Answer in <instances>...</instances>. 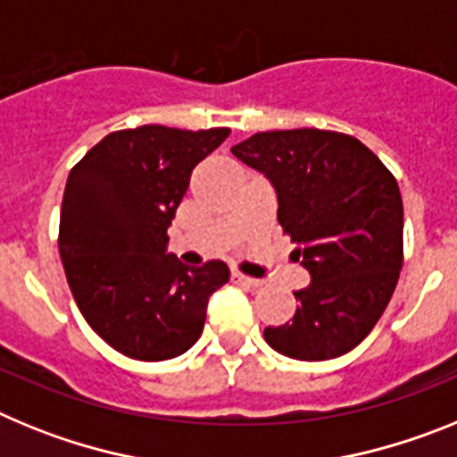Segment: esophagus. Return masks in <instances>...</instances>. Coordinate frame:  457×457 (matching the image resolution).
<instances>
[{"label": "esophagus", "instance_id": "obj_1", "mask_svg": "<svg viewBox=\"0 0 457 457\" xmlns=\"http://www.w3.org/2000/svg\"><path fill=\"white\" fill-rule=\"evenodd\" d=\"M231 278L233 281H237V284L247 286V288H261V286H263V281H261V278L247 277V274H242V272H231Z\"/></svg>", "mask_w": 457, "mask_h": 457}]
</instances>
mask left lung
<instances>
[{"instance_id":"1","label":"left lung","mask_w":457,"mask_h":457,"mask_svg":"<svg viewBox=\"0 0 457 457\" xmlns=\"http://www.w3.org/2000/svg\"><path fill=\"white\" fill-rule=\"evenodd\" d=\"M277 192V220L311 284L293 320L265 327L270 348L300 361L341 357L385 313L403 268V199L389 169L350 135L258 132L231 148Z\"/></svg>"}]
</instances>
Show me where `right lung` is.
<instances>
[{
	"mask_svg": "<svg viewBox=\"0 0 457 457\" xmlns=\"http://www.w3.org/2000/svg\"><path fill=\"white\" fill-rule=\"evenodd\" d=\"M228 132H112L68 176L59 224L68 286L93 332L125 357L164 361L192 348L210 295L228 281L221 261L187 268L167 253V228L194 167Z\"/></svg>",
	"mask_w": 457,
	"mask_h": 457,
	"instance_id": "obj_1",
	"label": "right lung"
}]
</instances>
